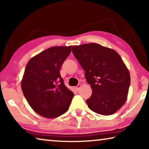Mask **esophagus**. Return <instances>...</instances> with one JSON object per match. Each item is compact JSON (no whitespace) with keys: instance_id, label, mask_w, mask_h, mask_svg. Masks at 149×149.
<instances>
[{"instance_id":"esophagus-1","label":"esophagus","mask_w":149,"mask_h":149,"mask_svg":"<svg viewBox=\"0 0 149 149\" xmlns=\"http://www.w3.org/2000/svg\"><path fill=\"white\" fill-rule=\"evenodd\" d=\"M81 87V84H78V85H77V86L75 87V89H76L77 91H78V90H79V88H80Z\"/></svg>"}]
</instances>
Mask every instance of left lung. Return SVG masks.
<instances>
[{
    "mask_svg": "<svg viewBox=\"0 0 149 149\" xmlns=\"http://www.w3.org/2000/svg\"><path fill=\"white\" fill-rule=\"evenodd\" d=\"M72 52L85 72L92 95L86 102L97 114H114L127 99L130 75L122 58L114 50L97 43L72 47Z\"/></svg>",
    "mask_w": 149,
    "mask_h": 149,
    "instance_id": "left-lung-1",
    "label": "left lung"
}]
</instances>
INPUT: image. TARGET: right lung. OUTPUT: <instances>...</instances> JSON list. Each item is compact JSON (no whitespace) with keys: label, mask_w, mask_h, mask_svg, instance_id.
<instances>
[{"label":"right lung","mask_w":149,"mask_h":149,"mask_svg":"<svg viewBox=\"0 0 149 149\" xmlns=\"http://www.w3.org/2000/svg\"><path fill=\"white\" fill-rule=\"evenodd\" d=\"M71 50L72 46L50 47L27 63L22 89L30 107L41 116L56 118L68 110L74 95L65 85L60 70Z\"/></svg>","instance_id":"right-lung-1"}]
</instances>
